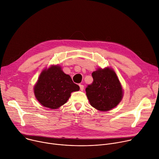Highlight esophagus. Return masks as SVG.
I'll list each match as a JSON object with an SVG mask.
<instances>
[{"instance_id":"esophagus-1","label":"esophagus","mask_w":159,"mask_h":159,"mask_svg":"<svg viewBox=\"0 0 159 159\" xmlns=\"http://www.w3.org/2000/svg\"><path fill=\"white\" fill-rule=\"evenodd\" d=\"M79 86H80V89L82 91L84 90V85H82V84H79Z\"/></svg>"}]
</instances>
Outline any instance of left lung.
Instances as JSON below:
<instances>
[{"instance_id": "left-lung-1", "label": "left lung", "mask_w": 159, "mask_h": 159, "mask_svg": "<svg viewBox=\"0 0 159 159\" xmlns=\"http://www.w3.org/2000/svg\"><path fill=\"white\" fill-rule=\"evenodd\" d=\"M93 82L85 89L92 107L106 111L115 108L123 97V89L115 72L111 68H98L92 73Z\"/></svg>"}]
</instances>
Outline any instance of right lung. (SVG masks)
<instances>
[{
    "mask_svg": "<svg viewBox=\"0 0 159 159\" xmlns=\"http://www.w3.org/2000/svg\"><path fill=\"white\" fill-rule=\"evenodd\" d=\"M79 89L61 66L52 65L41 72L34 90L38 102L42 106L53 110L63 105L71 93Z\"/></svg>",
    "mask_w": 159,
    "mask_h": 159,
    "instance_id": "right-lung-1",
    "label": "right lung"
}]
</instances>
